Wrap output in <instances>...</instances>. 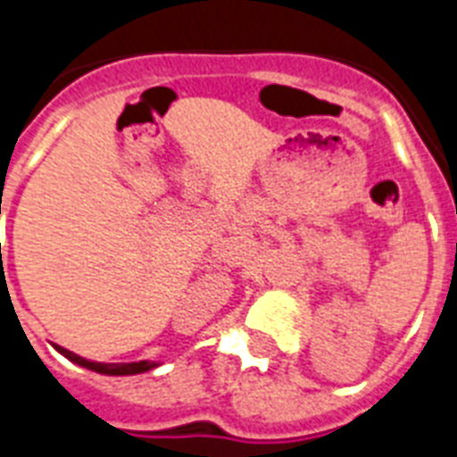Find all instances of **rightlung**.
<instances>
[{"label":"right lung","mask_w":457,"mask_h":457,"mask_svg":"<svg viewBox=\"0 0 457 457\" xmlns=\"http://www.w3.org/2000/svg\"><path fill=\"white\" fill-rule=\"evenodd\" d=\"M61 355H66L68 361L75 362V365H80V368H87L92 372H99V375H113V377H123V375H139V372H149V370L158 368L161 362L156 361H139V362H95L87 361V358H82V355L73 353V351H68L63 346H56L52 344Z\"/></svg>","instance_id":"right-lung-1"}]
</instances>
